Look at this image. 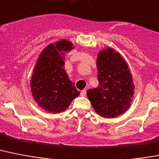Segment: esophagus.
I'll list each match as a JSON object with an SVG mask.
<instances>
[{
  "mask_svg": "<svg viewBox=\"0 0 159 159\" xmlns=\"http://www.w3.org/2000/svg\"><path fill=\"white\" fill-rule=\"evenodd\" d=\"M86 94V90H82V91H81V93H80V95H81V96H85Z\"/></svg>",
  "mask_w": 159,
  "mask_h": 159,
  "instance_id": "34e87169",
  "label": "esophagus"
}]
</instances>
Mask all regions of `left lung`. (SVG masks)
Instances as JSON below:
<instances>
[{"label": "left lung", "instance_id": "left-lung-1", "mask_svg": "<svg viewBox=\"0 0 159 159\" xmlns=\"http://www.w3.org/2000/svg\"><path fill=\"white\" fill-rule=\"evenodd\" d=\"M99 86L86 95L100 116L113 118L131 106L135 85L128 64L119 52L111 47L100 51L96 59Z\"/></svg>", "mask_w": 159, "mask_h": 159}]
</instances>
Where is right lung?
<instances>
[{"mask_svg": "<svg viewBox=\"0 0 159 159\" xmlns=\"http://www.w3.org/2000/svg\"><path fill=\"white\" fill-rule=\"evenodd\" d=\"M73 48L71 42L59 40L46 46L36 62L30 81L31 91L38 106L46 112H64L79 95L64 69V55Z\"/></svg>", "mask_w": 159, "mask_h": 159, "instance_id": "add662e5", "label": "right lung"}]
</instances>
